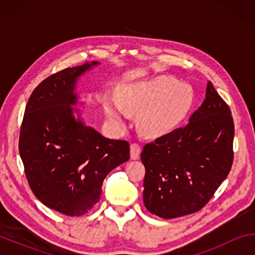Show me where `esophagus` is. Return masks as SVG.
Wrapping results in <instances>:
<instances>
[{
	"label": "esophagus",
	"instance_id": "obj_1",
	"mask_svg": "<svg viewBox=\"0 0 255 255\" xmlns=\"http://www.w3.org/2000/svg\"><path fill=\"white\" fill-rule=\"evenodd\" d=\"M140 156V146L138 144H131L130 145V158L131 159H138Z\"/></svg>",
	"mask_w": 255,
	"mask_h": 255
}]
</instances>
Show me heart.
Segmentation results:
<instances>
[{
	"instance_id": "heart-1",
	"label": "heart",
	"mask_w": 255,
	"mask_h": 255,
	"mask_svg": "<svg viewBox=\"0 0 255 255\" xmlns=\"http://www.w3.org/2000/svg\"><path fill=\"white\" fill-rule=\"evenodd\" d=\"M195 96L189 85L174 77L157 76L149 81L119 86L118 102L103 100L107 118L117 128L126 127V110L137 116V126L145 137L159 138L175 130L191 110Z\"/></svg>"
}]
</instances>
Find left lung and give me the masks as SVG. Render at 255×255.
Returning <instances> with one entry per match:
<instances>
[{
	"label": "left lung",
	"instance_id": "8db88e82",
	"mask_svg": "<svg viewBox=\"0 0 255 255\" xmlns=\"http://www.w3.org/2000/svg\"><path fill=\"white\" fill-rule=\"evenodd\" d=\"M233 139L230 108L208 81L187 126L144 146L143 200L149 213L171 219L200 210L230 173Z\"/></svg>",
	"mask_w": 255,
	"mask_h": 255
}]
</instances>
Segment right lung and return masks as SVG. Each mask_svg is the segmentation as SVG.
I'll use <instances>...</instances> for the list:
<instances>
[{"label": "right lung", "mask_w": 255, "mask_h": 255, "mask_svg": "<svg viewBox=\"0 0 255 255\" xmlns=\"http://www.w3.org/2000/svg\"><path fill=\"white\" fill-rule=\"evenodd\" d=\"M99 62L50 75L33 90L24 111L19 152L30 188L42 204L81 216L100 200L109 172L129 159L126 140L86 126L77 82Z\"/></svg>", "instance_id": "obj_1"}]
</instances>
